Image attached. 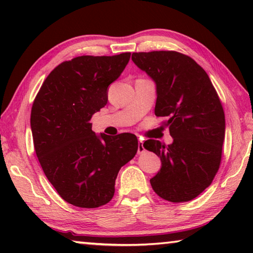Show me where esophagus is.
<instances>
[{
  "label": "esophagus",
  "mask_w": 253,
  "mask_h": 253,
  "mask_svg": "<svg viewBox=\"0 0 253 253\" xmlns=\"http://www.w3.org/2000/svg\"><path fill=\"white\" fill-rule=\"evenodd\" d=\"M137 152H138V154H142L145 152V147H144L142 140H139L138 142V149H137Z\"/></svg>",
  "instance_id": "34e87169"
}]
</instances>
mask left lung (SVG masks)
<instances>
[{
  "label": "left lung",
  "mask_w": 253,
  "mask_h": 253,
  "mask_svg": "<svg viewBox=\"0 0 253 253\" xmlns=\"http://www.w3.org/2000/svg\"><path fill=\"white\" fill-rule=\"evenodd\" d=\"M131 60L156 84L155 115L169 117L173 143H144L161 158L151 178L155 193L169 202H187L211 185L220 168L225 135L223 107L207 72L176 51L134 52Z\"/></svg>",
  "instance_id": "1"
}]
</instances>
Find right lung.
<instances>
[{"instance_id": "obj_1", "label": "right lung", "mask_w": 253, "mask_h": 253, "mask_svg": "<svg viewBox=\"0 0 253 253\" xmlns=\"http://www.w3.org/2000/svg\"><path fill=\"white\" fill-rule=\"evenodd\" d=\"M130 53L81 55L46 77L31 109L36 154L58 194L75 207L93 209L113 199L119 169L136 155L137 137L92 131V115L108 101Z\"/></svg>"}]
</instances>
